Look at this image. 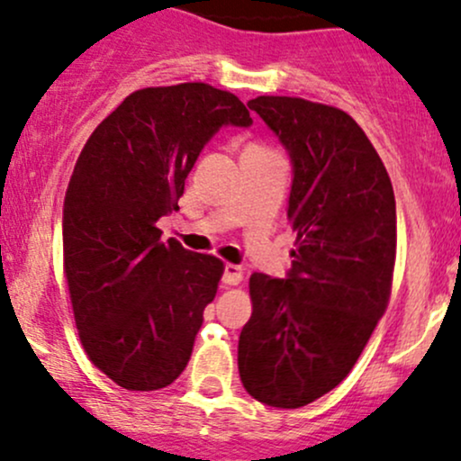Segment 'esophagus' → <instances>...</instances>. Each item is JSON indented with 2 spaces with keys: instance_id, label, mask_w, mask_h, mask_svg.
<instances>
[{
  "instance_id": "esophagus-1",
  "label": "esophagus",
  "mask_w": 461,
  "mask_h": 461,
  "mask_svg": "<svg viewBox=\"0 0 461 461\" xmlns=\"http://www.w3.org/2000/svg\"><path fill=\"white\" fill-rule=\"evenodd\" d=\"M242 277H245V271H242V267H238V264H225L223 282L227 285H238L242 282Z\"/></svg>"
}]
</instances>
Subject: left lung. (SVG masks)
I'll return each instance as SVG.
<instances>
[{"instance_id":"8db88e82","label":"left lung","mask_w":461,"mask_h":461,"mask_svg":"<svg viewBox=\"0 0 461 461\" xmlns=\"http://www.w3.org/2000/svg\"><path fill=\"white\" fill-rule=\"evenodd\" d=\"M294 167L285 279L253 273L238 340L240 382L273 407H303L356 366L388 308L396 260L394 190L382 158L345 110L301 97L249 102Z\"/></svg>"}]
</instances>
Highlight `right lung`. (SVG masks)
Instances as JSON below:
<instances>
[{
  "mask_svg": "<svg viewBox=\"0 0 461 461\" xmlns=\"http://www.w3.org/2000/svg\"><path fill=\"white\" fill-rule=\"evenodd\" d=\"M221 125H251L205 82L134 91L95 128L65 197L62 258L77 336L125 390H160L186 368L225 264L160 240L199 151Z\"/></svg>",
  "mask_w": 461,
  "mask_h": 461,
  "instance_id": "right-lung-1",
  "label": "right lung"
}]
</instances>
